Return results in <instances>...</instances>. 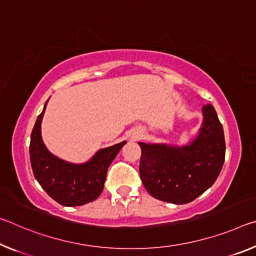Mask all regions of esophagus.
<instances>
[{"instance_id": "obj_1", "label": "esophagus", "mask_w": 256, "mask_h": 256, "mask_svg": "<svg viewBox=\"0 0 256 256\" xmlns=\"http://www.w3.org/2000/svg\"><path fill=\"white\" fill-rule=\"evenodd\" d=\"M136 138H138V136H136Z\"/></svg>"}]
</instances>
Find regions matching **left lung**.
I'll use <instances>...</instances> for the list:
<instances>
[{
  "instance_id": "8db88e82",
  "label": "left lung",
  "mask_w": 256,
  "mask_h": 256,
  "mask_svg": "<svg viewBox=\"0 0 256 256\" xmlns=\"http://www.w3.org/2000/svg\"><path fill=\"white\" fill-rule=\"evenodd\" d=\"M202 114L200 136L190 146L179 148L139 142L140 178L152 197L186 204L216 182L224 163V134L212 104H205Z\"/></svg>"
}]
</instances>
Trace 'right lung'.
I'll list each match as a JSON object with an SVG mask.
<instances>
[{
	"label": "right lung",
	"mask_w": 256,
	"mask_h": 256,
	"mask_svg": "<svg viewBox=\"0 0 256 256\" xmlns=\"http://www.w3.org/2000/svg\"><path fill=\"white\" fill-rule=\"evenodd\" d=\"M46 102L30 134V155L35 179L48 196L64 206H80L93 202L102 192L109 165L126 142L99 150L85 164L76 165L59 160L48 152L40 138V122Z\"/></svg>",
	"instance_id": "obj_1"
}]
</instances>
